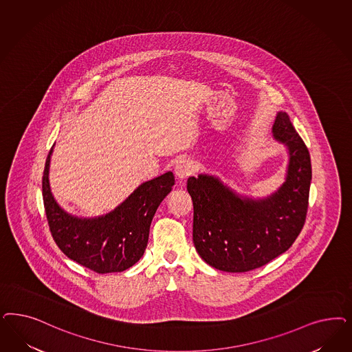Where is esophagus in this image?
Here are the masks:
<instances>
[{
	"label": "esophagus",
	"instance_id": "esophagus-1",
	"mask_svg": "<svg viewBox=\"0 0 352 352\" xmlns=\"http://www.w3.org/2000/svg\"><path fill=\"white\" fill-rule=\"evenodd\" d=\"M194 166L193 163L190 160H186V159H182L180 160L176 167H175V173H176V177L179 180H186L188 177H190L193 175Z\"/></svg>",
	"mask_w": 352,
	"mask_h": 352
}]
</instances>
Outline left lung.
Instances as JSON below:
<instances>
[{
	"label": "left lung",
	"instance_id": "obj_1",
	"mask_svg": "<svg viewBox=\"0 0 352 352\" xmlns=\"http://www.w3.org/2000/svg\"><path fill=\"white\" fill-rule=\"evenodd\" d=\"M276 141L289 151L285 182L259 199L239 195L215 176L188 179L194 207L193 242L207 264L224 272H249L289 249L306 221L311 158L286 113H277Z\"/></svg>",
	"mask_w": 352,
	"mask_h": 352
}]
</instances>
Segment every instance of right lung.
Returning a JSON list of instances; mask_svg holds the SVG:
<instances>
[{
	"instance_id": "add662e5",
	"label": "right lung",
	"mask_w": 352,
	"mask_h": 352,
	"mask_svg": "<svg viewBox=\"0 0 352 352\" xmlns=\"http://www.w3.org/2000/svg\"><path fill=\"white\" fill-rule=\"evenodd\" d=\"M50 148L43 175V199L50 233L71 261L97 273L123 272L136 264L148 246L151 220L175 185L172 172L141 184L123 204L98 217H78L54 199L49 185Z\"/></svg>"
}]
</instances>
